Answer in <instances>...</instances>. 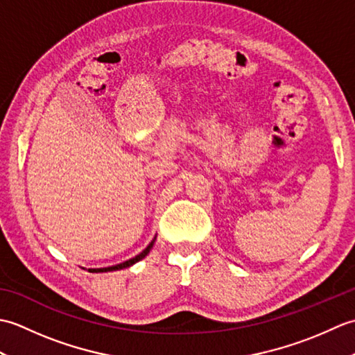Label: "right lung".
I'll use <instances>...</instances> for the list:
<instances>
[{
	"label": "right lung",
	"instance_id": "1",
	"mask_svg": "<svg viewBox=\"0 0 355 355\" xmlns=\"http://www.w3.org/2000/svg\"><path fill=\"white\" fill-rule=\"evenodd\" d=\"M154 243H155V238L150 241V244L145 248V250H143L141 253H139L137 256H135V258H131V259H128V261H125V262H122V263H117V266H112V267H105V268H88V271H92V273H103V271H116V270H122V268H126V267H131L132 263H135V262H139V261H141L143 258H145V256L149 253V250L150 248H153V245H154Z\"/></svg>",
	"mask_w": 355,
	"mask_h": 355
}]
</instances>
